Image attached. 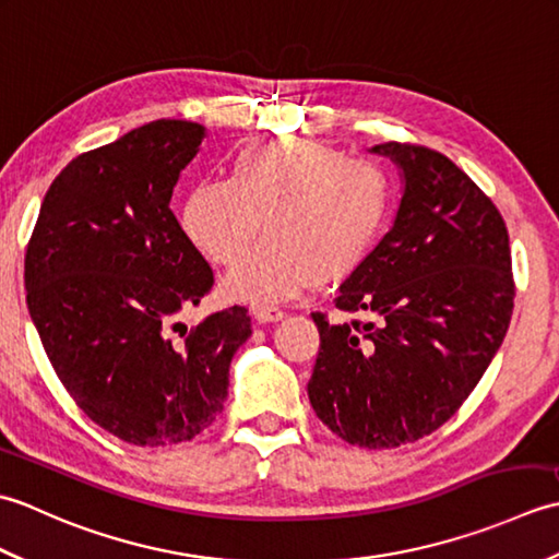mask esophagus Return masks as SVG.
Here are the masks:
<instances>
[{
  "mask_svg": "<svg viewBox=\"0 0 559 559\" xmlns=\"http://www.w3.org/2000/svg\"><path fill=\"white\" fill-rule=\"evenodd\" d=\"M252 317L259 324H271V322H281L283 310H278V307H269V305H254Z\"/></svg>",
  "mask_w": 559,
  "mask_h": 559,
  "instance_id": "34e87169",
  "label": "esophagus"
}]
</instances>
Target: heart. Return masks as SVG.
Here are the masks:
<instances>
[{"label":"heart","mask_w":559,"mask_h":559,"mask_svg":"<svg viewBox=\"0 0 559 559\" xmlns=\"http://www.w3.org/2000/svg\"><path fill=\"white\" fill-rule=\"evenodd\" d=\"M389 216V180L370 160L300 136L247 144L228 180H204L182 204V233L213 264L228 266L249 240H266L237 261L223 290L233 300L276 302L338 283L360 269Z\"/></svg>","instance_id":"b5f03b06"}]
</instances>
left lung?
I'll list each match as a JSON object with an SVG mask.
<instances>
[{"label": "left lung", "instance_id": "8db88e82", "mask_svg": "<svg viewBox=\"0 0 559 559\" xmlns=\"http://www.w3.org/2000/svg\"><path fill=\"white\" fill-rule=\"evenodd\" d=\"M399 165L394 225L341 286L336 307L372 322L312 312L319 355L307 394L348 444L394 449L435 432L495 353L514 310L512 249L492 201L442 153L370 148Z\"/></svg>", "mask_w": 559, "mask_h": 559}]
</instances>
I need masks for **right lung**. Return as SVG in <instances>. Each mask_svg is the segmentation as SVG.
Instances as JSON below:
<instances>
[{
  "label": "right lung",
  "instance_id": "1",
  "mask_svg": "<svg viewBox=\"0 0 559 559\" xmlns=\"http://www.w3.org/2000/svg\"><path fill=\"white\" fill-rule=\"evenodd\" d=\"M206 129L156 120L81 153L55 177L26 252V302L59 382L136 447L194 439L228 396L252 336L240 305L187 329L213 271L170 211Z\"/></svg>",
  "mask_w": 559,
  "mask_h": 559
}]
</instances>
